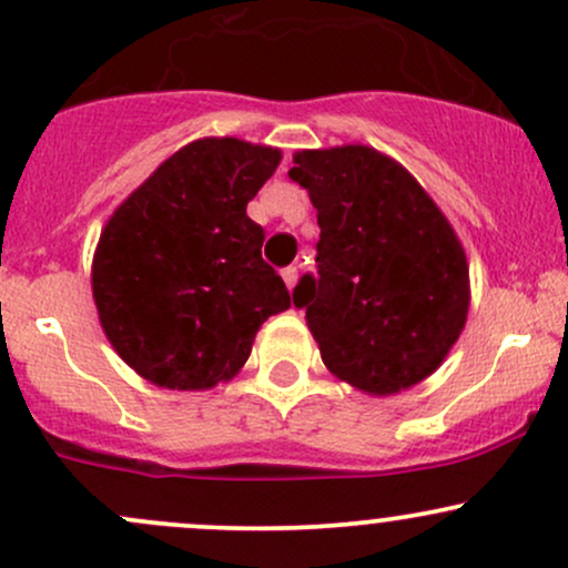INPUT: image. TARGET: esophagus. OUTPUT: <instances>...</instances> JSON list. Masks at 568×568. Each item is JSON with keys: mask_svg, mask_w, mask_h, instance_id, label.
Masks as SVG:
<instances>
[{"mask_svg": "<svg viewBox=\"0 0 568 568\" xmlns=\"http://www.w3.org/2000/svg\"><path fill=\"white\" fill-rule=\"evenodd\" d=\"M283 280H285V285H288V291H293V285H296V280H298V270H296V266H285V270H283Z\"/></svg>", "mask_w": 568, "mask_h": 568, "instance_id": "34e87169", "label": "esophagus"}]
</instances>
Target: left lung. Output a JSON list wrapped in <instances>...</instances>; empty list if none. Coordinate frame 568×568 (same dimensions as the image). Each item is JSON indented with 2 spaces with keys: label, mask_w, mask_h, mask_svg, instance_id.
Returning a JSON list of instances; mask_svg holds the SVG:
<instances>
[{
  "label": "left lung",
  "mask_w": 568,
  "mask_h": 568,
  "mask_svg": "<svg viewBox=\"0 0 568 568\" xmlns=\"http://www.w3.org/2000/svg\"><path fill=\"white\" fill-rule=\"evenodd\" d=\"M291 181L317 211V277L293 304L336 379L395 395L440 368L470 310V264L454 226L400 162L366 143L302 149Z\"/></svg>",
  "instance_id": "obj_1"
}]
</instances>
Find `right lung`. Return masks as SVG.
I'll use <instances>...</instances> for the list:
<instances>
[{"label": "right lung", "mask_w": 568, "mask_h": 568, "mask_svg": "<svg viewBox=\"0 0 568 568\" xmlns=\"http://www.w3.org/2000/svg\"><path fill=\"white\" fill-rule=\"evenodd\" d=\"M280 160L275 146L197 139L109 216L93 302L114 352L146 382L184 393L230 382L266 317L291 306L262 258L264 230L245 213Z\"/></svg>", "instance_id": "right-lung-1"}]
</instances>
